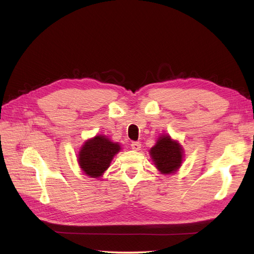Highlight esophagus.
Segmentation results:
<instances>
[{"label": "esophagus", "mask_w": 254, "mask_h": 254, "mask_svg": "<svg viewBox=\"0 0 254 254\" xmlns=\"http://www.w3.org/2000/svg\"><path fill=\"white\" fill-rule=\"evenodd\" d=\"M130 146H131V148L133 150H140L141 149V143L140 142H131V144H130Z\"/></svg>", "instance_id": "34e87169"}]
</instances>
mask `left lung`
<instances>
[{
  "mask_svg": "<svg viewBox=\"0 0 254 254\" xmlns=\"http://www.w3.org/2000/svg\"><path fill=\"white\" fill-rule=\"evenodd\" d=\"M182 148L170 135H162L150 149V156L156 167L162 174H172L182 163Z\"/></svg>",
  "mask_w": 254,
  "mask_h": 254,
  "instance_id": "8db88e82",
  "label": "left lung"
}]
</instances>
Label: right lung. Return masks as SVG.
I'll use <instances>...</instances> for the list:
<instances>
[{
  "label": "right lung",
  "mask_w": 254,
  "mask_h": 254,
  "mask_svg": "<svg viewBox=\"0 0 254 254\" xmlns=\"http://www.w3.org/2000/svg\"><path fill=\"white\" fill-rule=\"evenodd\" d=\"M121 149L118 143H113L105 135H96L88 140L78 155V163L83 173L97 178L109 167L111 160Z\"/></svg>",
  "instance_id": "right-lung-1"
}]
</instances>
